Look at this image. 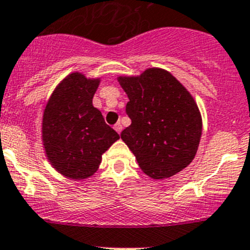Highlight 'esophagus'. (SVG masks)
<instances>
[{"mask_svg":"<svg viewBox=\"0 0 250 250\" xmlns=\"http://www.w3.org/2000/svg\"><path fill=\"white\" fill-rule=\"evenodd\" d=\"M113 128H115V130H116V132L118 133V134H120V133L122 132V125H121L120 122H117V123H116V125H113Z\"/></svg>","mask_w":250,"mask_h":250,"instance_id":"1","label":"esophagus"}]
</instances>
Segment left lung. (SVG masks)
Returning a JSON list of instances; mask_svg holds the SVG:
<instances>
[{
  "label": "left lung",
  "mask_w": 250,
  "mask_h": 250,
  "mask_svg": "<svg viewBox=\"0 0 250 250\" xmlns=\"http://www.w3.org/2000/svg\"><path fill=\"white\" fill-rule=\"evenodd\" d=\"M117 80L129 99L125 112L132 120L121 138L141 170L152 179L181 172L195 158L202 135V117L192 95L158 67Z\"/></svg>",
  "instance_id": "obj_1"
}]
</instances>
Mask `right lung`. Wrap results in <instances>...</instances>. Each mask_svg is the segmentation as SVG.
I'll use <instances>...</instances> for the list:
<instances>
[{
    "label": "right lung",
    "mask_w": 250,
    "mask_h": 250,
    "mask_svg": "<svg viewBox=\"0 0 250 250\" xmlns=\"http://www.w3.org/2000/svg\"><path fill=\"white\" fill-rule=\"evenodd\" d=\"M99 83L100 78L72 72L57 85L43 111L42 141L47 158L66 178L92 176L103 153L120 139L93 106Z\"/></svg>",
    "instance_id": "obj_1"
}]
</instances>
